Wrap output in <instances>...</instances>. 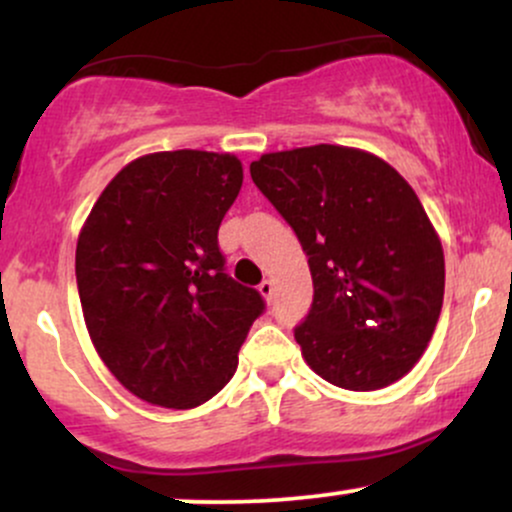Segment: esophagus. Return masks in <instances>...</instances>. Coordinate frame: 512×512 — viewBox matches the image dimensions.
Segmentation results:
<instances>
[{
  "label": "esophagus",
  "mask_w": 512,
  "mask_h": 512,
  "mask_svg": "<svg viewBox=\"0 0 512 512\" xmlns=\"http://www.w3.org/2000/svg\"><path fill=\"white\" fill-rule=\"evenodd\" d=\"M257 291H260V296L264 298V301H272V296H274V284L269 279H264L260 286H257Z\"/></svg>",
  "instance_id": "obj_1"
}]
</instances>
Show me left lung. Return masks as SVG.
I'll return each mask as SVG.
<instances>
[{
  "mask_svg": "<svg viewBox=\"0 0 512 512\" xmlns=\"http://www.w3.org/2000/svg\"><path fill=\"white\" fill-rule=\"evenodd\" d=\"M252 182L308 255L313 305L296 327L310 368L354 392L397 383L431 342L445 257L411 185L383 158L337 144L262 154Z\"/></svg>",
  "mask_w": 512,
  "mask_h": 512,
  "instance_id": "obj_1",
  "label": "left lung"
}]
</instances>
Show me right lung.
<instances>
[{
    "mask_svg": "<svg viewBox=\"0 0 512 512\" xmlns=\"http://www.w3.org/2000/svg\"><path fill=\"white\" fill-rule=\"evenodd\" d=\"M240 185L233 154H146L108 182L81 226L86 330L110 373L156 407L214 397L264 310L260 293L223 272L216 238Z\"/></svg>",
    "mask_w": 512,
    "mask_h": 512,
    "instance_id": "add662e5",
    "label": "right lung"
}]
</instances>
